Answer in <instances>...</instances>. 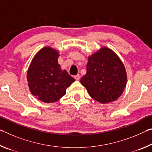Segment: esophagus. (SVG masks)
I'll use <instances>...</instances> for the list:
<instances>
[{
	"label": "esophagus",
	"mask_w": 152,
	"mask_h": 152,
	"mask_svg": "<svg viewBox=\"0 0 152 152\" xmlns=\"http://www.w3.org/2000/svg\"><path fill=\"white\" fill-rule=\"evenodd\" d=\"M74 78H75L76 80H80V74H77V75L74 76Z\"/></svg>",
	"instance_id": "1"
}]
</instances>
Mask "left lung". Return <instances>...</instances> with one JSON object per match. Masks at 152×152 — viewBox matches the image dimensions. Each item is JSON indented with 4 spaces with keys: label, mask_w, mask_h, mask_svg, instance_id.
Wrapping results in <instances>:
<instances>
[{
    "label": "left lung",
    "mask_w": 152,
    "mask_h": 152,
    "mask_svg": "<svg viewBox=\"0 0 152 152\" xmlns=\"http://www.w3.org/2000/svg\"><path fill=\"white\" fill-rule=\"evenodd\" d=\"M126 72L115 53L106 47L88 57L86 74L80 83L89 95L101 103L116 100L126 85Z\"/></svg>",
    "instance_id": "1"
}]
</instances>
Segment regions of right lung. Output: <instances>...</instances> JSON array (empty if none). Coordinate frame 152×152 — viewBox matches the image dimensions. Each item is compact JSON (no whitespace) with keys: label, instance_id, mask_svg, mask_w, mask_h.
<instances>
[{"label":"right lung","instance_id":"1","mask_svg":"<svg viewBox=\"0 0 152 152\" xmlns=\"http://www.w3.org/2000/svg\"><path fill=\"white\" fill-rule=\"evenodd\" d=\"M58 57L57 50L44 47L36 54L28 68L29 88L34 96L45 103L58 101L75 81L66 70H61Z\"/></svg>","mask_w":152,"mask_h":152}]
</instances>
